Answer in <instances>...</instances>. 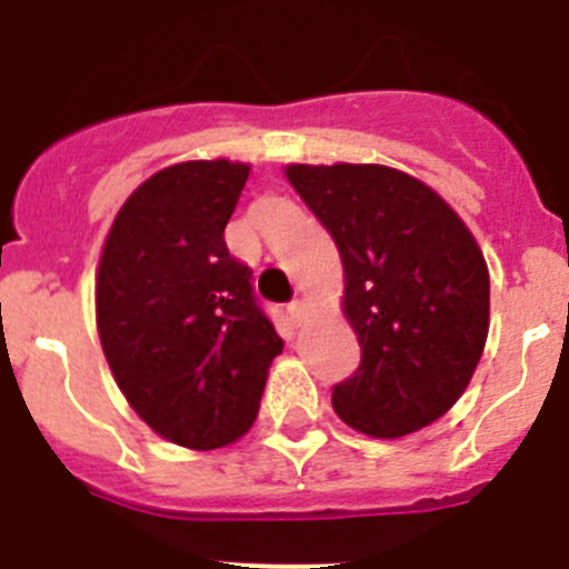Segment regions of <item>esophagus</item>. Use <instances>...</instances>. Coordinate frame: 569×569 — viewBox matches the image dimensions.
Here are the masks:
<instances>
[{
  "instance_id": "esophagus-1",
  "label": "esophagus",
  "mask_w": 569,
  "mask_h": 569,
  "mask_svg": "<svg viewBox=\"0 0 569 569\" xmlns=\"http://www.w3.org/2000/svg\"><path fill=\"white\" fill-rule=\"evenodd\" d=\"M286 311H289V317H291V322L295 325H302L308 319V306H306V300H291L289 306H286Z\"/></svg>"
}]
</instances>
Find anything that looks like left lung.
I'll use <instances>...</instances> for the list:
<instances>
[{"mask_svg": "<svg viewBox=\"0 0 569 569\" xmlns=\"http://www.w3.org/2000/svg\"><path fill=\"white\" fill-rule=\"evenodd\" d=\"M345 263V317L361 363L333 386L350 428L397 439L453 408L489 333L483 252L453 208L375 163L286 169Z\"/></svg>", "mask_w": 569, "mask_h": 569, "instance_id": "obj_1", "label": "left lung"}]
</instances>
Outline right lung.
I'll list each match as a JSON object with an SVG mask.
<instances>
[{"label":"right lung","instance_id":"add662e5","mask_svg":"<svg viewBox=\"0 0 569 569\" xmlns=\"http://www.w3.org/2000/svg\"><path fill=\"white\" fill-rule=\"evenodd\" d=\"M247 163L186 161L138 186L104 241L97 328L121 395L152 431L191 450L236 442L256 422L283 341L224 228Z\"/></svg>","mask_w":569,"mask_h":569}]
</instances>
